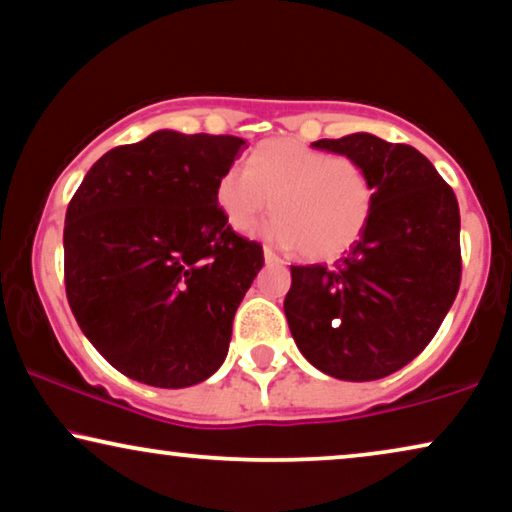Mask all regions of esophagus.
Listing matches in <instances>:
<instances>
[{
    "label": "esophagus",
    "mask_w": 512,
    "mask_h": 512,
    "mask_svg": "<svg viewBox=\"0 0 512 512\" xmlns=\"http://www.w3.org/2000/svg\"><path fill=\"white\" fill-rule=\"evenodd\" d=\"M264 262H267V264H274V267H281V264H283L281 257H278L276 252L271 250V248H264Z\"/></svg>",
    "instance_id": "esophagus-1"
}]
</instances>
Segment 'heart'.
<instances>
[{"instance_id": "obj_1", "label": "heart", "mask_w": 512, "mask_h": 512, "mask_svg": "<svg viewBox=\"0 0 512 512\" xmlns=\"http://www.w3.org/2000/svg\"><path fill=\"white\" fill-rule=\"evenodd\" d=\"M217 206L231 229L248 231L274 206L262 236L309 260L342 255L365 234L374 208L367 170L299 140H267L217 182ZM275 203L271 204L270 199Z\"/></svg>"}]
</instances>
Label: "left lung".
<instances>
[{"instance_id":"1","label":"left lung","mask_w":512,"mask_h":512,"mask_svg":"<svg viewBox=\"0 0 512 512\" xmlns=\"http://www.w3.org/2000/svg\"><path fill=\"white\" fill-rule=\"evenodd\" d=\"M311 147L358 161L374 185V208L335 267H290L283 309L292 339L335 379L388 377L426 349L459 292V203L410 145L351 133Z\"/></svg>"}]
</instances>
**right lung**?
<instances>
[{
  "label": "right lung",
  "instance_id": "add662e5",
  "mask_svg": "<svg viewBox=\"0 0 512 512\" xmlns=\"http://www.w3.org/2000/svg\"><path fill=\"white\" fill-rule=\"evenodd\" d=\"M245 140L156 131L102 154L65 215V290L102 358L140 384L220 370L234 313L264 264L217 206Z\"/></svg>",
  "mask_w": 512,
  "mask_h": 512
}]
</instances>
